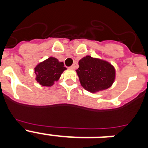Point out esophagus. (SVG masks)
Returning <instances> with one entry per match:
<instances>
[{"label":"esophagus","mask_w":148,"mask_h":148,"mask_svg":"<svg viewBox=\"0 0 148 148\" xmlns=\"http://www.w3.org/2000/svg\"><path fill=\"white\" fill-rule=\"evenodd\" d=\"M70 69H72V70H75V64L72 65L71 66H70Z\"/></svg>","instance_id":"34e87169"}]
</instances>
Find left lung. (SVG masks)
<instances>
[{"label": "left lung", "mask_w": 148, "mask_h": 148, "mask_svg": "<svg viewBox=\"0 0 148 148\" xmlns=\"http://www.w3.org/2000/svg\"><path fill=\"white\" fill-rule=\"evenodd\" d=\"M76 73L82 87L90 92H97L110 87L116 78L113 65L104 60L87 56L78 61Z\"/></svg>", "instance_id": "8db88e82"}]
</instances>
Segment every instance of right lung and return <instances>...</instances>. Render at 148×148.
Here are the masks:
<instances>
[{"label": "right lung", "instance_id": "obj_1", "mask_svg": "<svg viewBox=\"0 0 148 148\" xmlns=\"http://www.w3.org/2000/svg\"><path fill=\"white\" fill-rule=\"evenodd\" d=\"M66 70L64 63L54 57H49L39 63L35 67V80L40 85L51 87L58 80L63 72Z\"/></svg>", "mask_w": 148, "mask_h": 148}]
</instances>
